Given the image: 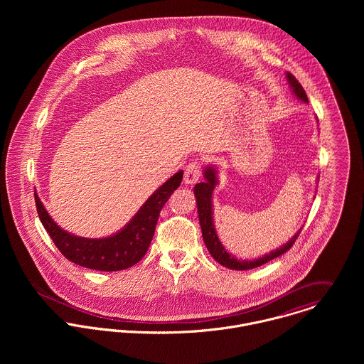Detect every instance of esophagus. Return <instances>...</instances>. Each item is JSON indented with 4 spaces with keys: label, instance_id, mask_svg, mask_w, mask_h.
<instances>
[{
    "label": "esophagus",
    "instance_id": "esophagus-1",
    "mask_svg": "<svg viewBox=\"0 0 364 364\" xmlns=\"http://www.w3.org/2000/svg\"><path fill=\"white\" fill-rule=\"evenodd\" d=\"M202 175V171H200V164L199 162H191L186 169H185V175H183V182L186 185H193L199 181Z\"/></svg>",
    "mask_w": 364,
    "mask_h": 364
}]
</instances>
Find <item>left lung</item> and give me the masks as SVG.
Wrapping results in <instances>:
<instances>
[{
    "label": "left lung",
    "mask_w": 364,
    "mask_h": 364,
    "mask_svg": "<svg viewBox=\"0 0 364 364\" xmlns=\"http://www.w3.org/2000/svg\"><path fill=\"white\" fill-rule=\"evenodd\" d=\"M287 81H289V84H290V87L293 90V94L299 100H301L304 102H309V98H307V94H306L304 88L301 87V84L296 80V77L293 74L287 73ZM203 175H205V181L200 182V183H196L193 192H195L196 202H198L199 221H200L202 235H203L205 244L208 247L210 255L217 260L220 264H223V266H225L228 269H232V270H248V269L258 267V266L269 262V260L274 259V258L283 255L284 252H287L293 247V244L296 242L299 234L301 232V228L283 247L277 248L276 251H272L270 254L263 255L262 258H258V259L240 260L234 258L231 254H228L225 251V248L223 247V244L220 242V240L217 237V232H215V228H214V223H213L211 195H213V191H214V188L217 185V171L213 166H208L205 169Z\"/></svg>",
    "instance_id": "left-lung-1"
}]
</instances>
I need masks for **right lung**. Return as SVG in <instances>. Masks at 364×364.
<instances>
[{
  "label": "right lung",
  "instance_id": "obj_1",
  "mask_svg": "<svg viewBox=\"0 0 364 364\" xmlns=\"http://www.w3.org/2000/svg\"><path fill=\"white\" fill-rule=\"evenodd\" d=\"M182 176L183 171L171 176L147 199L124 228L106 238L73 235L53 221L36 193L35 203L43 227L49 232L54 245L67 259L88 269L116 272L136 264L146 255L154 237L159 211L172 192L179 188Z\"/></svg>",
  "mask_w": 364,
  "mask_h": 364
}]
</instances>
